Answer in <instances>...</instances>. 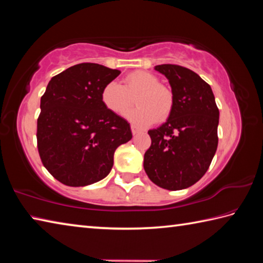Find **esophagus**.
<instances>
[{"label":"esophagus","instance_id":"34e87169","mask_svg":"<svg viewBox=\"0 0 263 263\" xmlns=\"http://www.w3.org/2000/svg\"><path fill=\"white\" fill-rule=\"evenodd\" d=\"M131 131H132L133 135H137V133H139L141 130L138 126H136V125H131Z\"/></svg>","mask_w":263,"mask_h":263}]
</instances>
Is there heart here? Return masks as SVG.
Listing matches in <instances>:
<instances>
[{"instance_id":"1","label":"heart","mask_w":263,"mask_h":263,"mask_svg":"<svg viewBox=\"0 0 263 263\" xmlns=\"http://www.w3.org/2000/svg\"><path fill=\"white\" fill-rule=\"evenodd\" d=\"M138 95L137 108L131 110L126 117L132 123L146 126L155 121H164L173 109V92L160 84L158 77L145 70H136L124 79V84L110 81L102 90L101 99L111 112L124 116L133 104V97Z\"/></svg>"}]
</instances>
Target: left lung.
Masks as SVG:
<instances>
[{
    "mask_svg": "<svg viewBox=\"0 0 263 263\" xmlns=\"http://www.w3.org/2000/svg\"><path fill=\"white\" fill-rule=\"evenodd\" d=\"M154 69L167 78L174 103L166 123L148 131L152 145L144 168L160 188L185 189L202 179L215 157L219 110L211 87L193 70L176 65Z\"/></svg>",
    "mask_w": 263,
    "mask_h": 263,
    "instance_id": "8db88e82",
    "label": "left lung"
}]
</instances>
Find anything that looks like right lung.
<instances>
[{
  "mask_svg": "<svg viewBox=\"0 0 263 263\" xmlns=\"http://www.w3.org/2000/svg\"><path fill=\"white\" fill-rule=\"evenodd\" d=\"M119 74L87 62L48 82L37 122L38 151L44 166L61 183L84 186L104 179L114 166L115 151L131 140L130 124L101 99L105 84Z\"/></svg>",
  "mask_w": 263,
  "mask_h": 263,
  "instance_id": "add662e5",
  "label": "right lung"
}]
</instances>
